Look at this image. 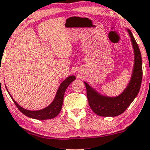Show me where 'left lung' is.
I'll return each mask as SVG.
<instances>
[{"instance_id": "8db88e82", "label": "left lung", "mask_w": 150, "mask_h": 150, "mask_svg": "<svg viewBox=\"0 0 150 150\" xmlns=\"http://www.w3.org/2000/svg\"><path fill=\"white\" fill-rule=\"evenodd\" d=\"M127 31L134 50V65L131 78L125 90L120 95L111 97L103 95L84 82L87 90L89 105L96 115L102 117H116L124 112L139 93L142 78V61L140 50L132 33Z\"/></svg>"}]
</instances>
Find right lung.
Segmentation results:
<instances>
[{"instance_id": "obj_1", "label": "right lung", "mask_w": 150, "mask_h": 150, "mask_svg": "<svg viewBox=\"0 0 150 150\" xmlns=\"http://www.w3.org/2000/svg\"><path fill=\"white\" fill-rule=\"evenodd\" d=\"M75 78H75V75H70V76L67 77V78H65V80L60 83V86H59L58 89H57V93L55 94V98H54L52 103H51L48 106L45 107V108H42V109L38 110H29L27 109H25V108L20 106V105L13 100V98H12L11 94L8 92L6 86V88L7 89L10 96L11 97V98L13 100L14 103L16 104L17 108H18V110L23 113V114H24L25 116L28 117L30 118H33V119L35 120H44L52 119V118L55 117L60 113V112L61 111L62 109V103H63L64 94L65 93V90H66L67 87L69 86V85H70L72 81H74V80H75Z\"/></svg>"}]
</instances>
